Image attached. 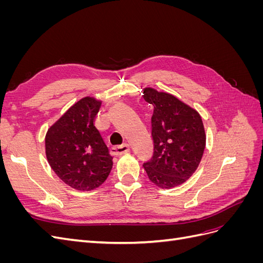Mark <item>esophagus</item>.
Returning <instances> with one entry per match:
<instances>
[{
	"label": "esophagus",
	"instance_id": "esophagus-1",
	"mask_svg": "<svg viewBox=\"0 0 263 263\" xmlns=\"http://www.w3.org/2000/svg\"><path fill=\"white\" fill-rule=\"evenodd\" d=\"M129 150H130L129 145L116 146V147H113L112 149H110V154L114 155V156H121V155H124L126 153H128Z\"/></svg>",
	"mask_w": 263,
	"mask_h": 263
}]
</instances>
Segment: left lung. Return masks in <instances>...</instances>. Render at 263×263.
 I'll use <instances>...</instances> for the list:
<instances>
[{
    "label": "left lung",
    "mask_w": 263,
    "mask_h": 263,
    "mask_svg": "<svg viewBox=\"0 0 263 263\" xmlns=\"http://www.w3.org/2000/svg\"><path fill=\"white\" fill-rule=\"evenodd\" d=\"M142 97L154 106V155L142 165L157 186H178L195 172L203 157L206 136L202 118L172 94L146 87Z\"/></svg>",
    "instance_id": "1"
}]
</instances>
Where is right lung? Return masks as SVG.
<instances>
[{
  "instance_id": "1",
  "label": "right lung",
  "mask_w": 263,
  "mask_h": 263,
  "mask_svg": "<svg viewBox=\"0 0 263 263\" xmlns=\"http://www.w3.org/2000/svg\"><path fill=\"white\" fill-rule=\"evenodd\" d=\"M100 107L101 101L83 98L46 134V156L51 169L78 191L99 187L113 166V157L94 126Z\"/></svg>"
}]
</instances>
